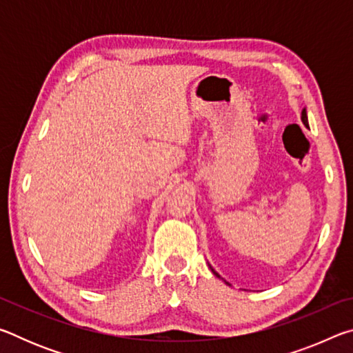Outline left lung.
Wrapping results in <instances>:
<instances>
[{
  "label": "left lung",
  "mask_w": 353,
  "mask_h": 353,
  "mask_svg": "<svg viewBox=\"0 0 353 353\" xmlns=\"http://www.w3.org/2000/svg\"><path fill=\"white\" fill-rule=\"evenodd\" d=\"M301 119H302V123H303V126H305V128H308V117H307V109H303V110H302V117H301ZM208 266H210V265H208ZM210 270H212V272H213V274H214V276H216V277H219V279H221V276H219V274H218V272H216V271H214V270H213V268H212V266H210ZM224 282H225V280H224ZM225 283H227V285H229V286H230V283H229V282H225Z\"/></svg>",
  "instance_id": "left-lung-1"
}]
</instances>
